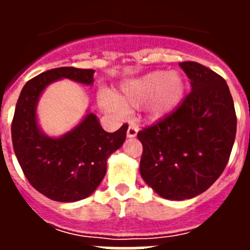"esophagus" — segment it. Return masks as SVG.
<instances>
[{
    "mask_svg": "<svg viewBox=\"0 0 250 250\" xmlns=\"http://www.w3.org/2000/svg\"><path fill=\"white\" fill-rule=\"evenodd\" d=\"M136 134H138V127L135 125H130L127 127V131H126V136L127 138H135Z\"/></svg>",
    "mask_w": 250,
    "mask_h": 250,
    "instance_id": "1",
    "label": "esophagus"
}]
</instances>
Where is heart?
<instances>
[{
    "label": "heart",
    "instance_id": "heart-1",
    "mask_svg": "<svg viewBox=\"0 0 250 250\" xmlns=\"http://www.w3.org/2000/svg\"><path fill=\"white\" fill-rule=\"evenodd\" d=\"M185 91L187 83L180 72L156 70L124 81L114 95L103 94L99 105L110 114L141 107L145 119L160 121L178 109Z\"/></svg>",
    "mask_w": 250,
    "mask_h": 250
}]
</instances>
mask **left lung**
Returning a JSON list of instances; mask_svg holds the SVG:
<instances>
[{
  "instance_id": "left-lung-1",
  "label": "left lung",
  "mask_w": 250,
  "mask_h": 250,
  "mask_svg": "<svg viewBox=\"0 0 250 250\" xmlns=\"http://www.w3.org/2000/svg\"><path fill=\"white\" fill-rule=\"evenodd\" d=\"M179 65L191 92L173 114L138 132L141 178L169 200L191 199L209 189L227 167L237 132L224 79L194 61Z\"/></svg>"
}]
</instances>
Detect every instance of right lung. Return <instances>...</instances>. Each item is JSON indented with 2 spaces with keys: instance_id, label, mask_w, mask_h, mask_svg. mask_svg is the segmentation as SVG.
Listing matches in <instances>:
<instances>
[{
  "instance_id": "add662e5",
  "label": "right lung",
  "mask_w": 250,
  "mask_h": 250,
  "mask_svg": "<svg viewBox=\"0 0 250 250\" xmlns=\"http://www.w3.org/2000/svg\"><path fill=\"white\" fill-rule=\"evenodd\" d=\"M94 74L91 68L48 70L23 86L16 104L11 134L20 167L30 184L55 202L74 203L91 195L105 176L109 156L126 138V124L106 132L90 109L62 135L50 136L40 126L37 106L51 83L67 79L91 86Z\"/></svg>"
}]
</instances>
